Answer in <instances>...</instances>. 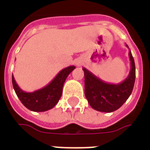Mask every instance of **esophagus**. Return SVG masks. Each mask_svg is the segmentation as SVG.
I'll use <instances>...</instances> for the list:
<instances>
[{"label": "esophagus", "mask_w": 150, "mask_h": 150, "mask_svg": "<svg viewBox=\"0 0 150 150\" xmlns=\"http://www.w3.org/2000/svg\"><path fill=\"white\" fill-rule=\"evenodd\" d=\"M76 64H77V65H78V66H80V65H81V63H80V62H77V63H76Z\"/></svg>", "instance_id": "1"}]
</instances>
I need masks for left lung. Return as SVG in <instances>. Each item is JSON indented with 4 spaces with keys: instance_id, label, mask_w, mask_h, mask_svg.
Returning a JSON list of instances; mask_svg holds the SVG:
<instances>
[{
    "instance_id": "1",
    "label": "left lung",
    "mask_w": 150,
    "mask_h": 150,
    "mask_svg": "<svg viewBox=\"0 0 150 150\" xmlns=\"http://www.w3.org/2000/svg\"><path fill=\"white\" fill-rule=\"evenodd\" d=\"M126 46L129 48L128 45ZM131 69L128 77L117 84L108 83L96 77L86 68L84 71L85 96L91 107L103 112H112L125 104L132 93L134 87L136 68L134 59L129 50Z\"/></svg>"
}]
</instances>
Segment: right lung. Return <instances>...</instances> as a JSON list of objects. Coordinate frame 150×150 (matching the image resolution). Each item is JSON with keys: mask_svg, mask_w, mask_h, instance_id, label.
Instances as JSON below:
<instances>
[{"mask_svg": "<svg viewBox=\"0 0 150 150\" xmlns=\"http://www.w3.org/2000/svg\"><path fill=\"white\" fill-rule=\"evenodd\" d=\"M75 68L70 66L62 69L49 84L33 92H26L21 90L12 75V83L16 94L25 107L33 112H45L55 106L61 98L62 87L68 75Z\"/></svg>", "mask_w": 150, "mask_h": 150, "instance_id": "1", "label": "right lung"}]
</instances>
